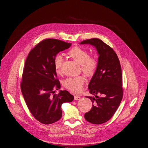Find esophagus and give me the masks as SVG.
Instances as JSON below:
<instances>
[{
    "mask_svg": "<svg viewBox=\"0 0 148 148\" xmlns=\"http://www.w3.org/2000/svg\"><path fill=\"white\" fill-rule=\"evenodd\" d=\"M81 99V97L78 95H74V100H79Z\"/></svg>",
    "mask_w": 148,
    "mask_h": 148,
    "instance_id": "obj_1",
    "label": "esophagus"
}]
</instances>
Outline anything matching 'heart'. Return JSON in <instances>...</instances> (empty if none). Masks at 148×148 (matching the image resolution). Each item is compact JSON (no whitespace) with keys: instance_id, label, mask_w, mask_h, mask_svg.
<instances>
[{"instance_id":"heart-1","label":"heart","mask_w":148,"mask_h":148,"mask_svg":"<svg viewBox=\"0 0 148 148\" xmlns=\"http://www.w3.org/2000/svg\"><path fill=\"white\" fill-rule=\"evenodd\" d=\"M69 56L76 62L81 65L82 71L88 76L93 75L97 67V61L94 57H90L88 52L83 48L75 47L68 53ZM64 61L61 54H57L54 60V64L56 71L59 73ZM84 78L82 76L71 77L67 78L64 81V85L67 89L75 92H80L83 89Z\"/></svg>"}]
</instances>
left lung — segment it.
I'll return each mask as SVG.
<instances>
[{"instance_id":"obj_1","label":"left lung","mask_w":148,"mask_h":148,"mask_svg":"<svg viewBox=\"0 0 148 148\" xmlns=\"http://www.w3.org/2000/svg\"><path fill=\"white\" fill-rule=\"evenodd\" d=\"M79 44L93 46L99 56L96 70L88 86L89 92L94 96L86 97L91 100L92 106L84 118L92 124H103L114 115L123 98L120 61L113 49L99 38L84 40Z\"/></svg>"}]
</instances>
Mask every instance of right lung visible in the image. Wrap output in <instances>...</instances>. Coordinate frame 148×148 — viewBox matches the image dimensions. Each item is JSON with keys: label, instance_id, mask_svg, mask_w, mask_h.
<instances>
[{"label": "right lung", "instance_id": "add662e5", "mask_svg": "<svg viewBox=\"0 0 148 148\" xmlns=\"http://www.w3.org/2000/svg\"><path fill=\"white\" fill-rule=\"evenodd\" d=\"M71 44L56 39H46L29 52L23 70L21 89L27 106L40 123L50 124L62 115L61 106L70 103L74 96L61 88L57 78L54 60L57 54L70 47Z\"/></svg>", "mask_w": 148, "mask_h": 148}]
</instances>
